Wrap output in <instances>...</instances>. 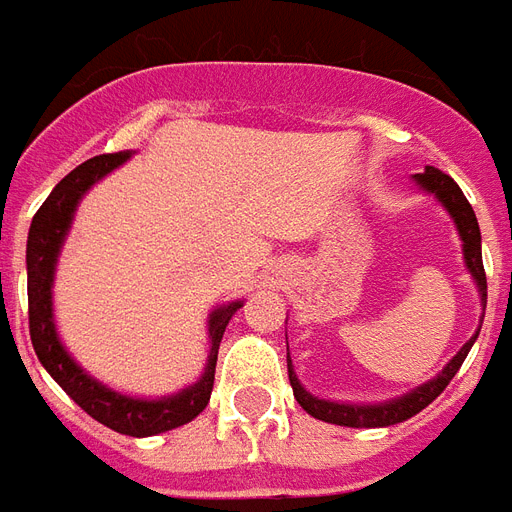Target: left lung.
Wrapping results in <instances>:
<instances>
[{
  "instance_id": "8db88e82",
  "label": "left lung",
  "mask_w": 512,
  "mask_h": 512,
  "mask_svg": "<svg viewBox=\"0 0 512 512\" xmlns=\"http://www.w3.org/2000/svg\"><path fill=\"white\" fill-rule=\"evenodd\" d=\"M415 182H418L423 190L433 192L436 198L444 203L452 219H455L457 230H460V237H463V251H465V264H468L470 275L476 280L478 290H481V301L486 306V272H484V261H481V230H478L476 214H473V208H470L468 198L463 195V190L457 187V182L444 171L428 169L423 174H415ZM484 320V317H481ZM478 338V333L465 343L463 349L457 351V357L449 362L441 375H436L433 380H428L425 386L415 388L412 394L402 396V399H394V402L386 404H370V407H359V404H335V402H325V399H317V396L306 394L301 383H298L296 372L290 367V357H288V378L290 386H293V396H296V402L304 407L312 418L325 420V423L333 425H349V428H380V425H394L402 423V420L412 418V415H418L420 410H425L428 404L436 399V396L449 386V380L455 378V372L460 370V365L468 357L470 346Z\"/></svg>"
}]
</instances>
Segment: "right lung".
Returning <instances> with one entry per match:
<instances>
[{
    "label": "right lung",
    "instance_id": "add662e5",
    "mask_svg": "<svg viewBox=\"0 0 512 512\" xmlns=\"http://www.w3.org/2000/svg\"><path fill=\"white\" fill-rule=\"evenodd\" d=\"M126 158H129V153L94 155L81 166H76L68 177L60 179L55 190L49 192V198L42 203V208L36 211L31 230H28L26 248L28 333H31V343H34L39 362L47 367L49 375L63 386L65 394L71 396L87 415H92L97 423L108 425L113 431L126 433V436H155V433L190 423L192 418H198L200 412L206 410L211 388H214L216 354H219L224 327L243 304L235 301V304L222 306L211 314V322H208L211 354H208L206 372L195 386L177 396H169V399L142 402V399L116 394V391H110V388L89 378L87 372L68 357L63 343L57 341L55 322H52V290L49 288H52V275H55L57 251L63 245L65 232L71 227V216L81 195L108 171L121 166Z\"/></svg>",
    "mask_w": 512,
    "mask_h": 512
}]
</instances>
